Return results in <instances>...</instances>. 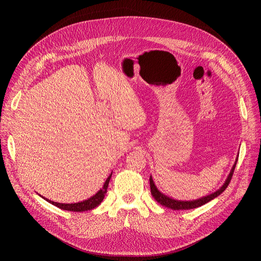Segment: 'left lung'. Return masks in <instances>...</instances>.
Masks as SVG:
<instances>
[{
    "label": "left lung",
    "instance_id": "obj_1",
    "mask_svg": "<svg viewBox=\"0 0 261 261\" xmlns=\"http://www.w3.org/2000/svg\"><path fill=\"white\" fill-rule=\"evenodd\" d=\"M236 164L235 165L232 166L227 179L225 181V183L222 185V187L220 189H218L217 191H215L214 194L212 195H208L206 197H203L201 199H198V200H194V201H177V200H174V199H171L165 195H163L162 193H160L159 189L156 188V186L154 185V182L152 180V177L150 176V189H151V195L153 196V198L161 204L163 205V206L165 207H168V208H171L173 211H181V210H193V208H197L199 206H202V205H204L205 203H207L210 201H212L213 199L217 198L219 195H221L223 191L226 189V187L228 186L230 180H231V176H232V173H234V170H235V167H236Z\"/></svg>",
    "mask_w": 261,
    "mask_h": 261
}]
</instances>
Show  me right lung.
Here are the masks:
<instances>
[{"instance_id":"obj_1","label":"right lung","mask_w":261,"mask_h":261,"mask_svg":"<svg viewBox=\"0 0 261 261\" xmlns=\"http://www.w3.org/2000/svg\"><path fill=\"white\" fill-rule=\"evenodd\" d=\"M111 175L112 173L109 175L108 179L106 180L103 187L98 191L97 194L94 195L93 197H91L88 200H85L82 202H78V203H71V204H63V203H57V202H54L50 201L48 199H45L47 202H49L50 204L55 205V206H57L61 210L64 211H70V212H86V211H91L95 207H97L98 205L101 203V201L103 200L106 194H107V190H108V185L110 182V179H111Z\"/></svg>"}]
</instances>
